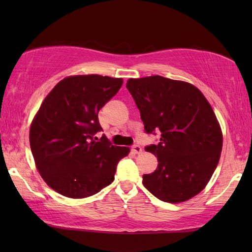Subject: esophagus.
<instances>
[{"mask_svg":"<svg viewBox=\"0 0 252 252\" xmlns=\"http://www.w3.org/2000/svg\"><path fill=\"white\" fill-rule=\"evenodd\" d=\"M132 151L134 154H142V147L140 145H134L132 147Z\"/></svg>","mask_w":252,"mask_h":252,"instance_id":"esophagus-1","label":"esophagus"}]
</instances>
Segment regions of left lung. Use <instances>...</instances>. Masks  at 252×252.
Instances as JSON below:
<instances>
[{
  "instance_id": "1",
  "label": "left lung",
  "mask_w": 252,
  "mask_h": 252,
  "mask_svg": "<svg viewBox=\"0 0 252 252\" xmlns=\"http://www.w3.org/2000/svg\"><path fill=\"white\" fill-rule=\"evenodd\" d=\"M147 133L161 132L146 152L158 167L143 184L158 199L178 203L205 189L220 160L223 135L215 111L195 85L161 76L126 82Z\"/></svg>"
}]
</instances>
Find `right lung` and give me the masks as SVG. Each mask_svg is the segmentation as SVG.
Returning a JSON list of instances; mask_svg holds the SVG:
<instances>
[{
  "label": "right lung",
  "instance_id": "add662e5",
  "mask_svg": "<svg viewBox=\"0 0 252 252\" xmlns=\"http://www.w3.org/2000/svg\"><path fill=\"white\" fill-rule=\"evenodd\" d=\"M122 83L99 74L69 76L42 101L30 126V147L42 179L58 194L87 198L115 180L117 163L130 148L93 136L101 130L98 111Z\"/></svg>",
  "mask_w": 252,
  "mask_h": 252
}]
</instances>
